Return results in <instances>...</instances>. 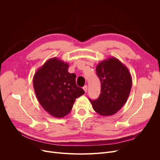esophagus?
I'll use <instances>...</instances> for the list:
<instances>
[{
	"instance_id": "obj_1",
	"label": "esophagus",
	"mask_w": 160,
	"mask_h": 160,
	"mask_svg": "<svg viewBox=\"0 0 160 160\" xmlns=\"http://www.w3.org/2000/svg\"><path fill=\"white\" fill-rule=\"evenodd\" d=\"M83 89L84 90V91H85L86 93V92H87V90H88V86H87V85H86V86H83Z\"/></svg>"
}]
</instances>
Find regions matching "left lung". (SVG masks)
I'll return each instance as SVG.
<instances>
[{
	"label": "left lung",
	"mask_w": 160,
	"mask_h": 160,
	"mask_svg": "<svg viewBox=\"0 0 160 160\" xmlns=\"http://www.w3.org/2000/svg\"><path fill=\"white\" fill-rule=\"evenodd\" d=\"M96 71L101 83V93L97 100L89 99V101L98 114L112 115L121 110L129 97L132 85L131 74L127 67L115 57L100 62Z\"/></svg>",
	"instance_id": "8db88e82"
}]
</instances>
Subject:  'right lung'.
<instances>
[{
	"instance_id": "add662e5",
	"label": "right lung",
	"mask_w": 160,
	"mask_h": 160,
	"mask_svg": "<svg viewBox=\"0 0 160 160\" xmlns=\"http://www.w3.org/2000/svg\"><path fill=\"white\" fill-rule=\"evenodd\" d=\"M69 64L50 58L37 70L33 78L38 101L50 115L62 118L71 112L77 98L84 91L76 84V74L68 72Z\"/></svg>"
}]
</instances>
